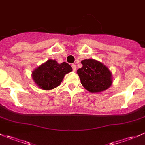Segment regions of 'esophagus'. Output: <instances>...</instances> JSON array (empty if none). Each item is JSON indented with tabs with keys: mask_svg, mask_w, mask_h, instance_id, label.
<instances>
[{
	"mask_svg": "<svg viewBox=\"0 0 145 145\" xmlns=\"http://www.w3.org/2000/svg\"><path fill=\"white\" fill-rule=\"evenodd\" d=\"M72 71H74V72H75V71H77V66H76V65L72 64Z\"/></svg>",
	"mask_w": 145,
	"mask_h": 145,
	"instance_id": "34e87169",
	"label": "esophagus"
}]
</instances>
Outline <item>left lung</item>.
Listing matches in <instances>:
<instances>
[{
	"mask_svg": "<svg viewBox=\"0 0 145 145\" xmlns=\"http://www.w3.org/2000/svg\"><path fill=\"white\" fill-rule=\"evenodd\" d=\"M83 66L77 70L81 83L92 93H100L108 89L113 83L112 73L102 62L89 59L81 61Z\"/></svg>",
	"mask_w": 145,
	"mask_h": 145,
	"instance_id": "obj_1",
	"label": "left lung"
}]
</instances>
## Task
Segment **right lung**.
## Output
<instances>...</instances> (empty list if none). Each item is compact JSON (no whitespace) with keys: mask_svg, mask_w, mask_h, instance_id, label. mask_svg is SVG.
Listing matches in <instances>:
<instances>
[{"mask_svg":"<svg viewBox=\"0 0 145 145\" xmlns=\"http://www.w3.org/2000/svg\"><path fill=\"white\" fill-rule=\"evenodd\" d=\"M72 71V67L66 62L58 63L56 60L49 59L35 68L32 77L39 88L49 91L59 86L64 76Z\"/></svg>","mask_w":145,"mask_h":145,"instance_id":"add662e5","label":"right lung"}]
</instances>
